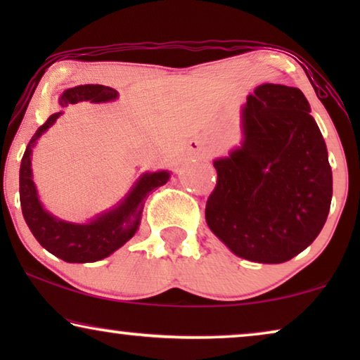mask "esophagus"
<instances>
[{
    "instance_id": "34e87169",
    "label": "esophagus",
    "mask_w": 360,
    "mask_h": 360,
    "mask_svg": "<svg viewBox=\"0 0 360 360\" xmlns=\"http://www.w3.org/2000/svg\"><path fill=\"white\" fill-rule=\"evenodd\" d=\"M190 154L196 157V159H208L210 150L205 144H201L200 141H191L190 142Z\"/></svg>"
}]
</instances>
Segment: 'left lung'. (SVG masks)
<instances>
[{
    "mask_svg": "<svg viewBox=\"0 0 360 360\" xmlns=\"http://www.w3.org/2000/svg\"><path fill=\"white\" fill-rule=\"evenodd\" d=\"M302 90L264 83L243 108V142L216 159L206 223L238 257L282 264L326 223L333 172Z\"/></svg>",
    "mask_w": 360,
    "mask_h": 360,
    "instance_id": "obj_1",
    "label": "left lung"
}]
</instances>
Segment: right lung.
<instances>
[{
	"label": "right lung",
	"instance_id": "obj_1",
	"mask_svg": "<svg viewBox=\"0 0 360 360\" xmlns=\"http://www.w3.org/2000/svg\"><path fill=\"white\" fill-rule=\"evenodd\" d=\"M117 98V91L103 85H80L68 88L58 98V105L65 108L78 101L105 103ZM62 111L53 112L49 120L36 131L31 142L26 147L21 169H19V200H21L22 216L39 244L56 257L72 264L96 262L111 255L121 245H124L139 228L142 210H144L146 196L152 190L165 185L170 179V172H147L141 175L126 198L117 206L98 214L86 224H75L68 221L57 219L47 213L39 201L36 185L32 181L31 155L32 147L39 137L51 127Z\"/></svg>",
	"mask_w": 360,
	"mask_h": 360
}]
</instances>
